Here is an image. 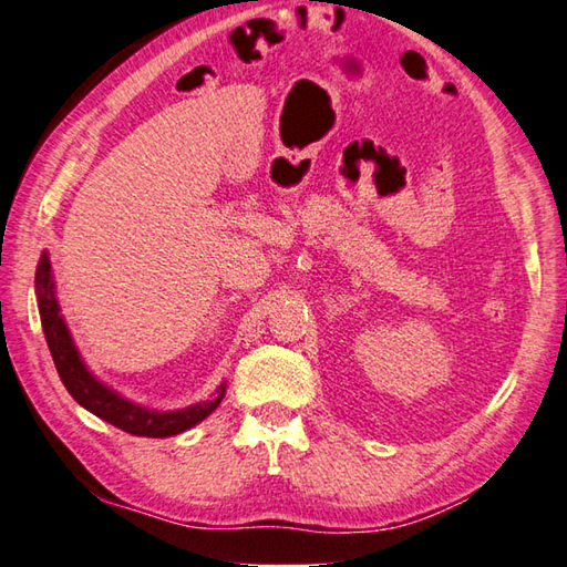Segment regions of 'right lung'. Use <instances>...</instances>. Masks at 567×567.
Masks as SVG:
<instances>
[{"label": "right lung", "instance_id": "add662e5", "mask_svg": "<svg viewBox=\"0 0 567 567\" xmlns=\"http://www.w3.org/2000/svg\"><path fill=\"white\" fill-rule=\"evenodd\" d=\"M35 297H39V315L45 333V343L51 348L55 370L60 380H63L65 390L80 406L87 409L94 416H100L106 424H112L126 433H134V436L167 439L197 426L199 421L207 419L214 409L221 404L226 394V380L214 390L209 400L189 404L185 409H173V412H158V409L131 402L128 396L118 394L110 384H104L87 365H84L78 346L70 336L68 323L63 315H60L48 250H43L39 268H35Z\"/></svg>", "mask_w": 567, "mask_h": 567}]
</instances>
